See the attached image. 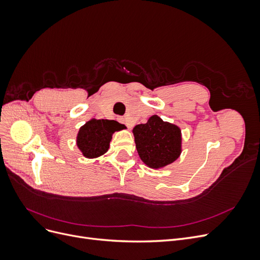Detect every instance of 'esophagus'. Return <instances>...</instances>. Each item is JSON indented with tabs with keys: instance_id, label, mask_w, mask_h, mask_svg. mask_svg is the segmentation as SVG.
I'll return each mask as SVG.
<instances>
[{
	"instance_id": "obj_1",
	"label": "esophagus",
	"mask_w": 260,
	"mask_h": 260,
	"mask_svg": "<svg viewBox=\"0 0 260 260\" xmlns=\"http://www.w3.org/2000/svg\"><path fill=\"white\" fill-rule=\"evenodd\" d=\"M119 121H120V122H122V123H124L125 125H127V128H128V129H131V128H132V123H131V122H129V120L127 119V118L120 117V118H119Z\"/></svg>"
}]
</instances>
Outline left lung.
<instances>
[{"mask_svg":"<svg viewBox=\"0 0 260 260\" xmlns=\"http://www.w3.org/2000/svg\"><path fill=\"white\" fill-rule=\"evenodd\" d=\"M133 135L140 158L151 168L167 166L181 153V130L156 115L146 123L136 125Z\"/></svg>","mask_w":260,"mask_h":260,"instance_id":"8db88e82","label":"left lung"}]
</instances>
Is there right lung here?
<instances>
[{
    "label": "right lung",
    "instance_id": "right-lung-1",
    "mask_svg": "<svg viewBox=\"0 0 260 260\" xmlns=\"http://www.w3.org/2000/svg\"><path fill=\"white\" fill-rule=\"evenodd\" d=\"M123 128V124L115 120L91 119L78 132L77 145L83 156L95 158L107 152L113 133Z\"/></svg>",
    "mask_w": 260,
    "mask_h": 260
}]
</instances>
